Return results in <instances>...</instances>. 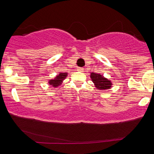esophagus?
<instances>
[{
  "instance_id": "obj_1",
  "label": "esophagus",
  "mask_w": 154,
  "mask_h": 154,
  "mask_svg": "<svg viewBox=\"0 0 154 154\" xmlns=\"http://www.w3.org/2000/svg\"><path fill=\"white\" fill-rule=\"evenodd\" d=\"M83 68H82V67H78L77 68V71H80V72H82V71H83Z\"/></svg>"
}]
</instances>
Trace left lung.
<instances>
[{"label":"left lung","mask_w":154,"mask_h":154,"mask_svg":"<svg viewBox=\"0 0 154 154\" xmlns=\"http://www.w3.org/2000/svg\"><path fill=\"white\" fill-rule=\"evenodd\" d=\"M91 78H92V82L94 83L95 86L98 90H106L109 89L111 86V83L109 80L106 79V78H104L101 76L100 74L92 72L91 73Z\"/></svg>","instance_id":"1"}]
</instances>
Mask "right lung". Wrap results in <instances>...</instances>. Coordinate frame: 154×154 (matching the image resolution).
<instances>
[{"label": "right lung", "mask_w": 154, "mask_h": 154, "mask_svg": "<svg viewBox=\"0 0 154 154\" xmlns=\"http://www.w3.org/2000/svg\"><path fill=\"white\" fill-rule=\"evenodd\" d=\"M67 75L66 72H61L60 73L58 76L56 77L54 79H51L49 81V83L51 85H53L54 87H57L61 84V82H62V80L64 79V78H66Z\"/></svg>", "instance_id": "1"}]
</instances>
